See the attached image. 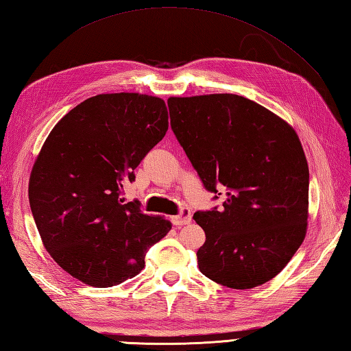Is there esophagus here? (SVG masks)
Instances as JSON below:
<instances>
[{
	"label": "esophagus",
	"instance_id": "esophagus-1",
	"mask_svg": "<svg viewBox=\"0 0 351 351\" xmlns=\"http://www.w3.org/2000/svg\"><path fill=\"white\" fill-rule=\"evenodd\" d=\"M190 221H191V211L189 210V208H184L180 215H175V217H171V223H173L175 226L189 225Z\"/></svg>",
	"mask_w": 351,
	"mask_h": 351
}]
</instances>
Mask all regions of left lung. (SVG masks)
I'll use <instances>...</instances> for the list:
<instances>
[{
	"mask_svg": "<svg viewBox=\"0 0 351 351\" xmlns=\"http://www.w3.org/2000/svg\"><path fill=\"white\" fill-rule=\"evenodd\" d=\"M167 106L205 189L226 191L220 211L193 217L206 237L199 270L234 289L271 280L308 230L309 167L299 136L273 111L232 93L171 96Z\"/></svg>",
	"mask_w": 351,
	"mask_h": 351,
	"instance_id": "8db88e82",
	"label": "left lung"
}]
</instances>
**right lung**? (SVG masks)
I'll return each mask as SVG.
<instances>
[{"label": "right lung", "instance_id": "1", "mask_svg": "<svg viewBox=\"0 0 351 351\" xmlns=\"http://www.w3.org/2000/svg\"><path fill=\"white\" fill-rule=\"evenodd\" d=\"M167 128L161 98L122 92L83 101L49 132L28 199L45 249L72 278L95 288L119 285L143 270L147 249L171 229L122 197Z\"/></svg>", "mask_w": 351, "mask_h": 351}]
</instances>
